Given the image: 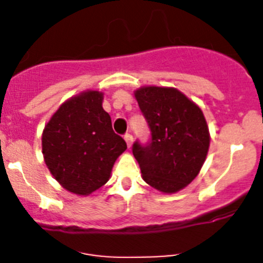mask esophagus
I'll use <instances>...</instances> for the list:
<instances>
[{
  "instance_id": "esophagus-1",
  "label": "esophagus",
  "mask_w": 263,
  "mask_h": 263,
  "mask_svg": "<svg viewBox=\"0 0 263 263\" xmlns=\"http://www.w3.org/2000/svg\"><path fill=\"white\" fill-rule=\"evenodd\" d=\"M124 141H126L127 146L131 147L132 146V142H134V137H132L131 134H126L124 135Z\"/></svg>"
}]
</instances>
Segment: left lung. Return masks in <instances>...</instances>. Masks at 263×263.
<instances>
[{
    "label": "left lung",
    "instance_id": "1",
    "mask_svg": "<svg viewBox=\"0 0 263 263\" xmlns=\"http://www.w3.org/2000/svg\"><path fill=\"white\" fill-rule=\"evenodd\" d=\"M135 98L151 132L148 144L132 146L142 179L160 192H178L197 177L208 155L202 110L174 87H140Z\"/></svg>",
    "mask_w": 263,
    "mask_h": 263
}]
</instances>
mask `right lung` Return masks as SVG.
Returning a JSON list of instances; mask_svg holds the SVG:
<instances>
[{"mask_svg": "<svg viewBox=\"0 0 263 263\" xmlns=\"http://www.w3.org/2000/svg\"><path fill=\"white\" fill-rule=\"evenodd\" d=\"M103 92L70 98L50 117L42 135L44 161L65 190L87 196L104 185L117 158L127 148L103 109Z\"/></svg>", "mask_w": 263, "mask_h": 263, "instance_id": "obj_1", "label": "right lung"}]
</instances>
